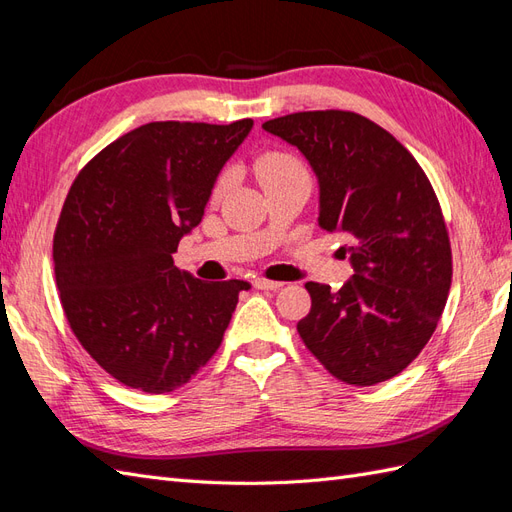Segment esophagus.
Segmentation results:
<instances>
[{"label":"esophagus","instance_id":"obj_1","mask_svg":"<svg viewBox=\"0 0 512 512\" xmlns=\"http://www.w3.org/2000/svg\"><path fill=\"white\" fill-rule=\"evenodd\" d=\"M284 284L282 282H271V280H262V277H258V280H254V288L258 290H280Z\"/></svg>","mask_w":512,"mask_h":512}]
</instances>
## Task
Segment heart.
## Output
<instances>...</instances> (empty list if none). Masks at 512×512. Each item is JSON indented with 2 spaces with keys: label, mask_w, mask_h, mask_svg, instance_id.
Listing matches in <instances>:
<instances>
[{
  "label": "heart",
  "mask_w": 512,
  "mask_h": 512,
  "mask_svg": "<svg viewBox=\"0 0 512 512\" xmlns=\"http://www.w3.org/2000/svg\"><path fill=\"white\" fill-rule=\"evenodd\" d=\"M254 173L262 181V185H265V188H269V185H273V183L292 179V177H309L303 162L284 151L260 153L254 162ZM224 188H226V181L222 179L218 185H215L213 194L220 196L224 192Z\"/></svg>",
  "instance_id": "obj_1"
}]
</instances>
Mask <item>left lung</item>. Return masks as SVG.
<instances>
[{
    "label": "left lung",
    "instance_id": "8db88e82",
    "mask_svg": "<svg viewBox=\"0 0 512 512\" xmlns=\"http://www.w3.org/2000/svg\"><path fill=\"white\" fill-rule=\"evenodd\" d=\"M262 128L312 166L318 226L342 232L354 271L339 290L305 284L312 309L299 335L348 384L397 376L436 331L451 288V243L429 179L404 145L356 113H294Z\"/></svg>",
    "mask_w": 512,
    "mask_h": 512
}]
</instances>
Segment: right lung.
Masks as SVG:
<instances>
[{
    "mask_svg": "<svg viewBox=\"0 0 512 512\" xmlns=\"http://www.w3.org/2000/svg\"><path fill=\"white\" fill-rule=\"evenodd\" d=\"M252 128V119L145 123L72 183L53 243L61 305L83 348L132 389L160 395L188 382L250 290L243 280H196L173 254Z\"/></svg>",
    "mask_w": 512,
    "mask_h": 512,
    "instance_id": "right-lung-1",
    "label": "right lung"
}]
</instances>
